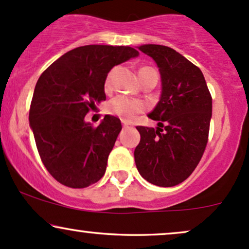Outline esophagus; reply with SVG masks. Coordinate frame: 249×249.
<instances>
[{
	"label": "esophagus",
	"mask_w": 249,
	"mask_h": 249,
	"mask_svg": "<svg viewBox=\"0 0 249 249\" xmlns=\"http://www.w3.org/2000/svg\"><path fill=\"white\" fill-rule=\"evenodd\" d=\"M123 123V126H124V127H127V126H130V123H128V122H126V121H123L122 122Z\"/></svg>",
	"instance_id": "obj_1"
}]
</instances>
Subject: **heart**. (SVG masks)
I'll use <instances>...</instances> for the list:
<instances>
[{
    "mask_svg": "<svg viewBox=\"0 0 249 249\" xmlns=\"http://www.w3.org/2000/svg\"><path fill=\"white\" fill-rule=\"evenodd\" d=\"M148 73H157L156 71L148 67H142L139 69V77H141V81L144 78L145 76H147ZM110 79H111V73H108L107 79H105V87L110 85ZM145 104L142 101L138 99H132L130 97L119 95L115 97V98L111 99L107 103V112L110 115L117 116L119 118L124 119V121H133L139 113L144 112Z\"/></svg>",
    "mask_w": 249,
    "mask_h": 249,
    "instance_id": "obj_1",
    "label": "heart"
}]
</instances>
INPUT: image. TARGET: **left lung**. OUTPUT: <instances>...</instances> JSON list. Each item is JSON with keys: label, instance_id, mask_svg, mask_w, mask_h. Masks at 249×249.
Here are the masks:
<instances>
[{"label": "left lung", "instance_id": "8db88e82", "mask_svg": "<svg viewBox=\"0 0 249 249\" xmlns=\"http://www.w3.org/2000/svg\"><path fill=\"white\" fill-rule=\"evenodd\" d=\"M138 49L158 65L161 96L148 113V118L159 122L158 127L137 126L141 142L134 161L148 182L172 187L192 174L205 152L212 96L201 70L172 48L145 44Z\"/></svg>", "mask_w": 249, "mask_h": 249}]
</instances>
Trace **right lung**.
Here are the masks:
<instances>
[{"instance_id": "add662e5", "label": "right lung", "mask_w": 249, "mask_h": 249, "mask_svg": "<svg viewBox=\"0 0 249 249\" xmlns=\"http://www.w3.org/2000/svg\"><path fill=\"white\" fill-rule=\"evenodd\" d=\"M138 55L123 45L78 47L59 57L37 81L30 127L42 162L62 185L84 188L104 176L122 123L107 115L93 127L84 118L96 103L107 99L108 71Z\"/></svg>"}]
</instances>
